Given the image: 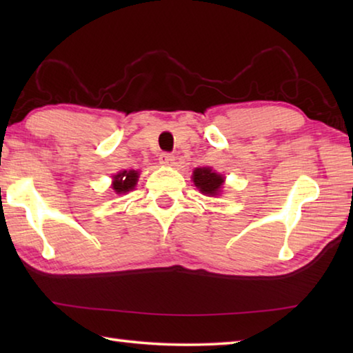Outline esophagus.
I'll return each mask as SVG.
<instances>
[{
	"instance_id": "esophagus-1",
	"label": "esophagus",
	"mask_w": 353,
	"mask_h": 353,
	"mask_svg": "<svg viewBox=\"0 0 353 353\" xmlns=\"http://www.w3.org/2000/svg\"><path fill=\"white\" fill-rule=\"evenodd\" d=\"M174 160H176V157L170 152H162V154H160V157H159L160 165H165V166L172 165V163H174Z\"/></svg>"
}]
</instances>
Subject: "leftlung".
Returning a JSON list of instances; mask_svg holds the SVG:
<instances>
[{"instance_id":"8db88e82","label":"left lung","mask_w":353,"mask_h":353,"mask_svg":"<svg viewBox=\"0 0 353 353\" xmlns=\"http://www.w3.org/2000/svg\"><path fill=\"white\" fill-rule=\"evenodd\" d=\"M193 182L201 193L212 196L218 193L224 179L223 176L213 172L210 168H196L193 172Z\"/></svg>"}]
</instances>
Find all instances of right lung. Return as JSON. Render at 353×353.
I'll return each mask as SVG.
<instances>
[{"instance_id": "add662e5", "label": "right lung", "mask_w": 353, "mask_h": 353, "mask_svg": "<svg viewBox=\"0 0 353 353\" xmlns=\"http://www.w3.org/2000/svg\"><path fill=\"white\" fill-rule=\"evenodd\" d=\"M137 179H139V172L137 171H123L113 177L112 188L115 190L118 194L128 193L129 190H132L135 187Z\"/></svg>"}]
</instances>
